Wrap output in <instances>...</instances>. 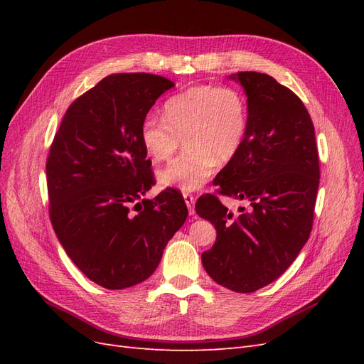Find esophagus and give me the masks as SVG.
<instances>
[{
	"label": "esophagus",
	"mask_w": 364,
	"mask_h": 364,
	"mask_svg": "<svg viewBox=\"0 0 364 364\" xmlns=\"http://www.w3.org/2000/svg\"><path fill=\"white\" fill-rule=\"evenodd\" d=\"M183 199L186 206H188V211L191 215H194V203H196V196L190 194V193H183Z\"/></svg>",
	"instance_id": "1"
}]
</instances>
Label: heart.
<instances>
[{"label": "heart", "instance_id": "heart-1", "mask_svg": "<svg viewBox=\"0 0 364 364\" xmlns=\"http://www.w3.org/2000/svg\"><path fill=\"white\" fill-rule=\"evenodd\" d=\"M247 129L245 98L234 87L199 85L170 97L164 118L147 115L141 142L149 156L167 161L182 144L186 149L159 171V182L182 191L199 190L232 159Z\"/></svg>", "mask_w": 364, "mask_h": 364}]
</instances>
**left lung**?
Here are the masks:
<instances>
[{"instance_id":"8db88e82","label":"left lung","mask_w":364,"mask_h":364,"mask_svg":"<svg viewBox=\"0 0 364 364\" xmlns=\"http://www.w3.org/2000/svg\"><path fill=\"white\" fill-rule=\"evenodd\" d=\"M230 79L247 95V129L214 185L246 208L234 214L215 194H203L196 213L217 230L214 246L202 253L206 273L229 290L252 293L278 279L310 237L321 168L313 121L299 97L262 73Z\"/></svg>"}]
</instances>
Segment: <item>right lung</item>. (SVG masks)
Listing matches in <instances>:
<instances>
[{
  "label": "right lung",
  "instance_id": "right-lung-1",
  "mask_svg": "<svg viewBox=\"0 0 364 364\" xmlns=\"http://www.w3.org/2000/svg\"><path fill=\"white\" fill-rule=\"evenodd\" d=\"M173 86L156 74L107 75L71 103L50 147L54 232L86 278L109 290L146 281L188 215L174 188L142 199L155 176L141 124Z\"/></svg>",
  "mask_w": 364,
  "mask_h": 364
}]
</instances>
